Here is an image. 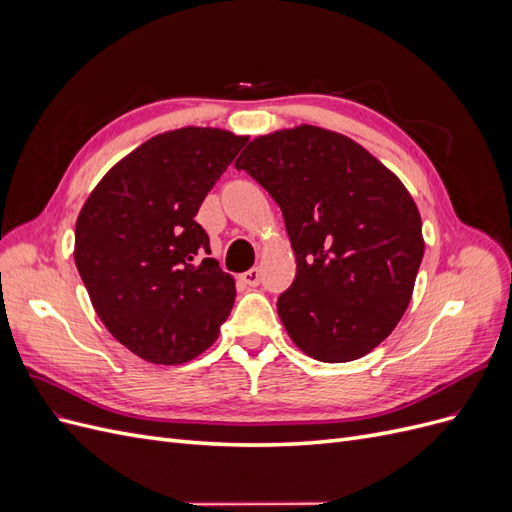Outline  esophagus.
<instances>
[{
	"mask_svg": "<svg viewBox=\"0 0 512 512\" xmlns=\"http://www.w3.org/2000/svg\"><path fill=\"white\" fill-rule=\"evenodd\" d=\"M239 280L245 284V286H258L260 284V271L258 269H250L239 275Z\"/></svg>",
	"mask_w": 512,
	"mask_h": 512,
	"instance_id": "34e87169",
	"label": "esophagus"
}]
</instances>
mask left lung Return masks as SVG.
<instances>
[{
    "instance_id": "left-lung-1",
    "label": "left lung",
    "mask_w": 512,
    "mask_h": 512,
    "mask_svg": "<svg viewBox=\"0 0 512 512\" xmlns=\"http://www.w3.org/2000/svg\"><path fill=\"white\" fill-rule=\"evenodd\" d=\"M235 166L284 215L297 275L277 314L292 342L322 363L382 344L406 314L425 252L406 185L352 138L307 123L256 136Z\"/></svg>"
}]
</instances>
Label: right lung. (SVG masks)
I'll use <instances>...</instances> for the list:
<instances>
[{"instance_id": "obj_1", "label": "right lung", "mask_w": 512, "mask_h": 512, "mask_svg": "<svg viewBox=\"0 0 512 512\" xmlns=\"http://www.w3.org/2000/svg\"><path fill=\"white\" fill-rule=\"evenodd\" d=\"M247 136L220 128L162 132L121 158L85 200L74 262L119 344L158 365L205 352L235 303L194 218Z\"/></svg>"}]
</instances>
